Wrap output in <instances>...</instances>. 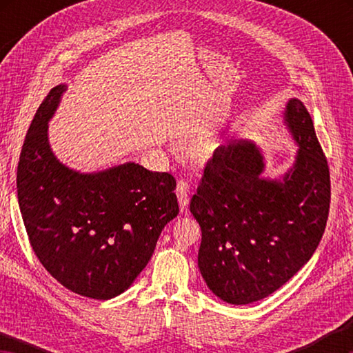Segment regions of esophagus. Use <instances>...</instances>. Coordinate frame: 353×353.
Masks as SVG:
<instances>
[{
  "mask_svg": "<svg viewBox=\"0 0 353 353\" xmlns=\"http://www.w3.org/2000/svg\"><path fill=\"white\" fill-rule=\"evenodd\" d=\"M176 194L179 199V207H181V212H187L188 208V194H190V185L187 181H179L176 187Z\"/></svg>",
  "mask_w": 353,
  "mask_h": 353,
  "instance_id": "34e87169",
  "label": "esophagus"
}]
</instances>
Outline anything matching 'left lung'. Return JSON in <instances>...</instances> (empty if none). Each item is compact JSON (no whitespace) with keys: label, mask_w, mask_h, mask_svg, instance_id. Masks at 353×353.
Returning <instances> with one entry per match:
<instances>
[{"label":"left lung","mask_w":353,"mask_h":353,"mask_svg":"<svg viewBox=\"0 0 353 353\" xmlns=\"http://www.w3.org/2000/svg\"><path fill=\"white\" fill-rule=\"evenodd\" d=\"M285 123L299 151L280 181L261 177L265 162L255 143L232 141L213 152L190 202L202 230L199 271L234 305L265 299L288 282L325 230L330 172L302 101H288Z\"/></svg>","instance_id":"1"}]
</instances>
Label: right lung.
Returning <instances> with one entry per match:
<instances>
[{"mask_svg":"<svg viewBox=\"0 0 353 353\" xmlns=\"http://www.w3.org/2000/svg\"><path fill=\"white\" fill-rule=\"evenodd\" d=\"M65 90L61 83L48 93L28 129L19 205L45 270L76 294L107 301L134 283L177 216L176 179L134 162L92 174L62 165L48 143V121Z\"/></svg>","mask_w":353,"mask_h":353,"instance_id":"1","label":"right lung"}]
</instances>
